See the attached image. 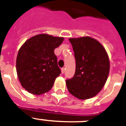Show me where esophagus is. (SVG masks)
<instances>
[{
	"instance_id": "34e87169",
	"label": "esophagus",
	"mask_w": 126,
	"mask_h": 126,
	"mask_svg": "<svg viewBox=\"0 0 126 126\" xmlns=\"http://www.w3.org/2000/svg\"><path fill=\"white\" fill-rule=\"evenodd\" d=\"M64 72H65V68L64 67L61 68V72H62V74H64Z\"/></svg>"
}]
</instances>
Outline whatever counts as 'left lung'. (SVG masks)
Listing matches in <instances>:
<instances>
[{
	"label": "left lung",
	"mask_w": 126,
	"mask_h": 126,
	"mask_svg": "<svg viewBox=\"0 0 126 126\" xmlns=\"http://www.w3.org/2000/svg\"><path fill=\"white\" fill-rule=\"evenodd\" d=\"M74 52L76 72L66 80L68 91L79 99L95 96L104 86L110 69L109 57L103 46L90 37L69 39Z\"/></svg>",
	"instance_id": "left-lung-1"
}]
</instances>
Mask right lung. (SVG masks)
Here are the masks:
<instances>
[{
    "instance_id": "add662e5",
    "label": "right lung",
    "mask_w": 126,
    "mask_h": 126,
    "mask_svg": "<svg viewBox=\"0 0 126 126\" xmlns=\"http://www.w3.org/2000/svg\"><path fill=\"white\" fill-rule=\"evenodd\" d=\"M63 37L42 34L30 38L17 54L16 69L22 86L32 94L40 95L51 89L61 73L54 49Z\"/></svg>"
}]
</instances>
